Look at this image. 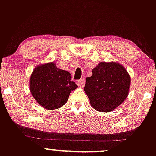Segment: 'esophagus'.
I'll list each match as a JSON object with an SVG mask.
<instances>
[{
    "mask_svg": "<svg viewBox=\"0 0 156 156\" xmlns=\"http://www.w3.org/2000/svg\"><path fill=\"white\" fill-rule=\"evenodd\" d=\"M84 83H85L84 78H81V79L78 80V81H77V84H78L79 87H83Z\"/></svg>",
    "mask_w": 156,
    "mask_h": 156,
    "instance_id": "34e87169",
    "label": "esophagus"
}]
</instances>
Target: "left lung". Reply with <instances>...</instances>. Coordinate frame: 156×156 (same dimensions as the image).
Segmentation results:
<instances>
[{"instance_id": "left-lung-1", "label": "left lung", "mask_w": 156, "mask_h": 156, "mask_svg": "<svg viewBox=\"0 0 156 156\" xmlns=\"http://www.w3.org/2000/svg\"><path fill=\"white\" fill-rule=\"evenodd\" d=\"M86 78L84 91L91 106L100 112H110L128 96L130 76L122 65L101 62Z\"/></svg>"}]
</instances>
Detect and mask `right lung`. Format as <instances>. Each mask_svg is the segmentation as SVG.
I'll return each instance as SVG.
<instances>
[{
	"mask_svg": "<svg viewBox=\"0 0 156 156\" xmlns=\"http://www.w3.org/2000/svg\"><path fill=\"white\" fill-rule=\"evenodd\" d=\"M69 72L55 63L37 66L30 79V90L36 101L48 110L57 109L67 102L70 93L78 87Z\"/></svg>",
	"mask_w": 156,
	"mask_h": 156,
	"instance_id": "1",
	"label": "right lung"
}]
</instances>
